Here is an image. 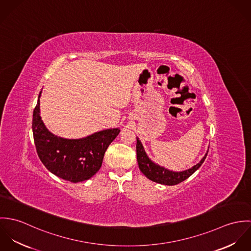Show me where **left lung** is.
I'll list each match as a JSON object with an SVG mask.
<instances>
[{
    "label": "left lung",
    "instance_id": "1",
    "mask_svg": "<svg viewBox=\"0 0 251 251\" xmlns=\"http://www.w3.org/2000/svg\"><path fill=\"white\" fill-rule=\"evenodd\" d=\"M136 139H137L136 153H137V161H138L140 171L148 179L155 181L157 183L165 184V185H175L183 181L184 179L189 178L202 165V163L205 161L206 156L208 154V151H207L205 156L201 159V161L196 165H194L193 167L181 172H174L152 162L147 155L144 150L143 145L139 140V138H136Z\"/></svg>",
    "mask_w": 251,
    "mask_h": 251
}]
</instances>
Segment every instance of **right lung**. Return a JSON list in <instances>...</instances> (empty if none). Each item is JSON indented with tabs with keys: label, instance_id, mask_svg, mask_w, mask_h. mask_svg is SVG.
I'll use <instances>...</instances> for the list:
<instances>
[{
	"label": "right lung",
	"instance_id": "right-lung-1",
	"mask_svg": "<svg viewBox=\"0 0 251 251\" xmlns=\"http://www.w3.org/2000/svg\"><path fill=\"white\" fill-rule=\"evenodd\" d=\"M33 114V134L36 152L43 165L54 175L72 182L92 178L101 167L108 146L119 128L104 129L81 139H66L51 133L39 114V98Z\"/></svg>",
	"mask_w": 251,
	"mask_h": 251
}]
</instances>
